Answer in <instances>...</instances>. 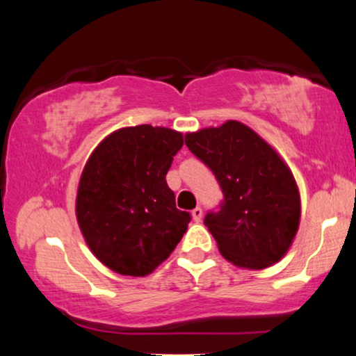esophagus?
I'll return each mask as SVG.
<instances>
[{"label": "esophagus", "instance_id": "34e87169", "mask_svg": "<svg viewBox=\"0 0 356 356\" xmlns=\"http://www.w3.org/2000/svg\"><path fill=\"white\" fill-rule=\"evenodd\" d=\"M192 219H194L195 222H200V220H202V209H200V207H195L194 211H192Z\"/></svg>", "mask_w": 356, "mask_h": 356}]
</instances>
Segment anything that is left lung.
Returning a JSON list of instances; mask_svg holds the SVG:
<instances>
[{
  "instance_id": "1",
  "label": "left lung",
  "mask_w": 356,
  "mask_h": 356,
  "mask_svg": "<svg viewBox=\"0 0 356 356\" xmlns=\"http://www.w3.org/2000/svg\"><path fill=\"white\" fill-rule=\"evenodd\" d=\"M186 145L224 192L220 211L204 220L224 259L247 270L284 259L300 225L302 205L292 170L275 149L238 121L187 132Z\"/></svg>"
}]
</instances>
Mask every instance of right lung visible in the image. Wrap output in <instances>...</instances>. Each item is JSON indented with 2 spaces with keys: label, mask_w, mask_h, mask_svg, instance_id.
I'll use <instances>...</instances> for the list:
<instances>
[{
  "label": "right lung",
  "mask_w": 356,
  "mask_h": 356,
  "mask_svg": "<svg viewBox=\"0 0 356 356\" xmlns=\"http://www.w3.org/2000/svg\"><path fill=\"white\" fill-rule=\"evenodd\" d=\"M182 132L122 127L97 144L81 174L76 219L86 243L115 273L145 277L174 252L191 222L175 207L165 174Z\"/></svg>",
  "instance_id": "obj_1"
}]
</instances>
